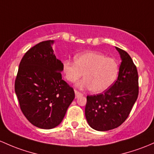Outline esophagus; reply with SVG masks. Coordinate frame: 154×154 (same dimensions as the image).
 I'll list each match as a JSON object with an SVG mask.
<instances>
[{"instance_id":"1","label":"esophagus","mask_w":154,"mask_h":154,"mask_svg":"<svg viewBox=\"0 0 154 154\" xmlns=\"http://www.w3.org/2000/svg\"><path fill=\"white\" fill-rule=\"evenodd\" d=\"M75 97H79L82 96V95H83L82 92H80L79 91H78L76 90H75Z\"/></svg>"}]
</instances>
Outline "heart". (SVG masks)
I'll return each instance as SVG.
<instances>
[{
	"label": "heart",
	"instance_id": "1",
	"mask_svg": "<svg viewBox=\"0 0 154 154\" xmlns=\"http://www.w3.org/2000/svg\"><path fill=\"white\" fill-rule=\"evenodd\" d=\"M62 69L66 79L75 82L84 75L77 84L80 88H90L95 93H100L109 88L116 79L119 67L112 58L94 51L82 53L75 57V62L64 60Z\"/></svg>",
	"mask_w": 154,
	"mask_h": 154
}]
</instances>
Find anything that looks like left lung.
<instances>
[{
	"label": "left lung",
	"instance_id": "obj_1",
	"mask_svg": "<svg viewBox=\"0 0 154 154\" xmlns=\"http://www.w3.org/2000/svg\"><path fill=\"white\" fill-rule=\"evenodd\" d=\"M116 49L122 59L117 79L103 93L87 97V123L100 131L120 126L129 115L139 94L136 65L128 53L117 47Z\"/></svg>",
	"mask_w": 154,
	"mask_h": 154
}]
</instances>
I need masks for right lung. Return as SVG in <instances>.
<instances>
[{
	"label": "right lung",
	"instance_id": "obj_1",
	"mask_svg": "<svg viewBox=\"0 0 154 154\" xmlns=\"http://www.w3.org/2000/svg\"><path fill=\"white\" fill-rule=\"evenodd\" d=\"M53 43V40L43 41L25 54L14 82L25 117L43 129L61 123L75 97L73 88L62 79L63 64L54 54Z\"/></svg>",
	"mask_w": 154,
	"mask_h": 154
}]
</instances>
